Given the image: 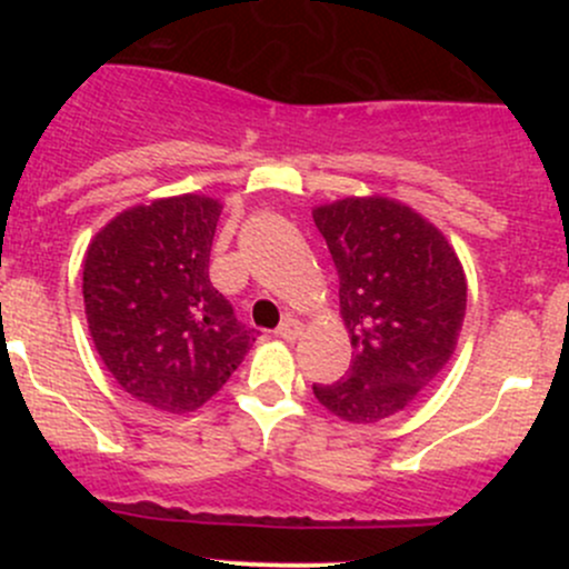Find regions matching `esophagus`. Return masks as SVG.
Returning <instances> with one entry per match:
<instances>
[{
    "mask_svg": "<svg viewBox=\"0 0 569 569\" xmlns=\"http://www.w3.org/2000/svg\"><path fill=\"white\" fill-rule=\"evenodd\" d=\"M276 335L280 339H289V342H291V339H297L299 335H302V323H299L297 318H283V323L278 326Z\"/></svg>",
    "mask_w": 569,
    "mask_h": 569,
    "instance_id": "34e87169",
    "label": "esophagus"
}]
</instances>
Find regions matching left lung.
<instances>
[{"mask_svg": "<svg viewBox=\"0 0 569 569\" xmlns=\"http://www.w3.org/2000/svg\"><path fill=\"white\" fill-rule=\"evenodd\" d=\"M339 276V312L356 358L348 377L312 385L345 422H380L441 375L466 318L468 283L449 240L403 202L345 198L312 211Z\"/></svg>", "mask_w": 569, "mask_h": 569, "instance_id": "obj_1", "label": "left lung"}]
</instances>
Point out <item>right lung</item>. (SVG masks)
Wrapping results in <instances>:
<instances>
[{
	"mask_svg": "<svg viewBox=\"0 0 569 569\" xmlns=\"http://www.w3.org/2000/svg\"><path fill=\"white\" fill-rule=\"evenodd\" d=\"M221 202L206 194L122 211L84 253V316L103 367L149 407L194 411L240 367L253 329L208 278Z\"/></svg>",
	"mask_w": 569,
	"mask_h": 569,
	"instance_id": "obj_1",
	"label": "right lung"
}]
</instances>
